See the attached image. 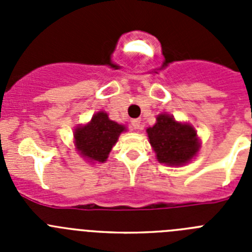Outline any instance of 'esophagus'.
<instances>
[{
    "instance_id": "1",
    "label": "esophagus",
    "mask_w": 252,
    "mask_h": 252,
    "mask_svg": "<svg viewBox=\"0 0 252 252\" xmlns=\"http://www.w3.org/2000/svg\"><path fill=\"white\" fill-rule=\"evenodd\" d=\"M131 125H132V127L135 128V130H139V128L141 127V120L133 119L132 121H131Z\"/></svg>"
}]
</instances>
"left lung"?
<instances>
[{"label":"left lung","instance_id":"obj_1","mask_svg":"<svg viewBox=\"0 0 252 252\" xmlns=\"http://www.w3.org/2000/svg\"><path fill=\"white\" fill-rule=\"evenodd\" d=\"M148 135L160 162L182 165L197 154V132L189 125L179 124L169 115H159L157 124L148 128Z\"/></svg>","mask_w":252,"mask_h":252}]
</instances>
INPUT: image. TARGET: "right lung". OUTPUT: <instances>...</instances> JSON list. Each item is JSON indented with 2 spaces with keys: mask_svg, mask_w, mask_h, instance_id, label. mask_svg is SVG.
<instances>
[{
  "mask_svg": "<svg viewBox=\"0 0 252 252\" xmlns=\"http://www.w3.org/2000/svg\"><path fill=\"white\" fill-rule=\"evenodd\" d=\"M122 131H125L122 125L111 121L107 113L98 112L90 124L75 130V145L88 160L103 162Z\"/></svg>",
  "mask_w": 252,
  "mask_h": 252,
  "instance_id": "1",
  "label": "right lung"
}]
</instances>
